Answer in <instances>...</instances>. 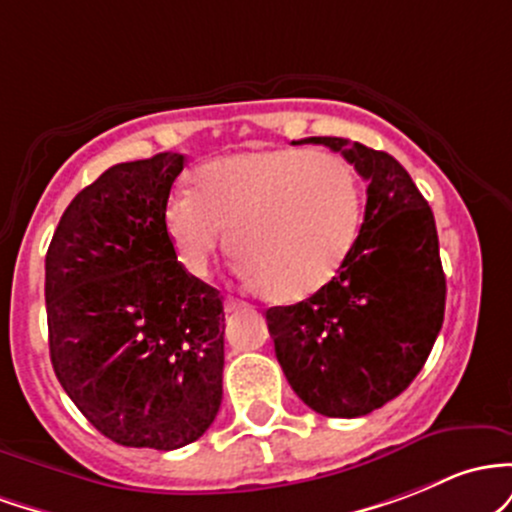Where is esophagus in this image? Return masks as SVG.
<instances>
[{
  "label": "esophagus",
  "instance_id": "1",
  "mask_svg": "<svg viewBox=\"0 0 512 512\" xmlns=\"http://www.w3.org/2000/svg\"><path fill=\"white\" fill-rule=\"evenodd\" d=\"M241 307H244V302L234 300V297H227L225 300V312H237V309H241Z\"/></svg>",
  "mask_w": 512,
  "mask_h": 512
}]
</instances>
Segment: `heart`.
Masks as SVG:
<instances>
[{
    "label": "heart",
    "mask_w": 512,
    "mask_h": 512,
    "mask_svg": "<svg viewBox=\"0 0 512 512\" xmlns=\"http://www.w3.org/2000/svg\"><path fill=\"white\" fill-rule=\"evenodd\" d=\"M188 183V195L166 205L164 229L181 266L198 278L227 234L246 283L297 302L336 278L358 239L363 198L338 154L246 149L200 164Z\"/></svg>",
    "instance_id": "heart-1"
}]
</instances>
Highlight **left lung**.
Here are the masks:
<instances>
[{
	"instance_id": "1",
	"label": "left lung",
	"mask_w": 512,
	"mask_h": 512,
	"mask_svg": "<svg viewBox=\"0 0 512 512\" xmlns=\"http://www.w3.org/2000/svg\"><path fill=\"white\" fill-rule=\"evenodd\" d=\"M300 142L341 152L367 181L353 251L324 290L266 312L275 358L309 409L358 418L404 392L426 365L442 317L438 229L409 171L392 154L343 137Z\"/></svg>"
}]
</instances>
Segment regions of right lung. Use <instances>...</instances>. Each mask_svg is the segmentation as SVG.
<instances>
[{
	"instance_id": "1",
	"label": "right lung",
	"mask_w": 512,
	"mask_h": 512,
	"mask_svg": "<svg viewBox=\"0 0 512 512\" xmlns=\"http://www.w3.org/2000/svg\"><path fill=\"white\" fill-rule=\"evenodd\" d=\"M179 152L111 166L74 195L45 256L50 360L99 433L179 450L222 404L225 307L164 229Z\"/></svg>"
}]
</instances>
